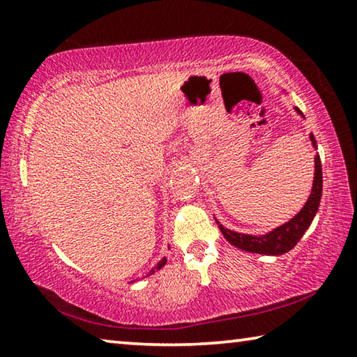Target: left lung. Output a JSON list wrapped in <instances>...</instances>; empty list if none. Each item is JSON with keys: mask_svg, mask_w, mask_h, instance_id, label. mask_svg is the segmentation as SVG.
<instances>
[{"mask_svg": "<svg viewBox=\"0 0 357 357\" xmlns=\"http://www.w3.org/2000/svg\"><path fill=\"white\" fill-rule=\"evenodd\" d=\"M299 113H302L299 108H296ZM310 140L313 146H317V140L313 134H310ZM323 193V172H321V160L319 155H315V179H313L312 193L307 200L305 206L302 208L298 214H296L291 220L283 223L282 227L273 229V231L264 234V236H249V234H241L231 229L223 228L219 225L220 231L229 244H233L238 249H243L245 252L261 253V255H282L291 250L293 247L299 243L302 234L305 229L310 227V223L315 217L319 200H321ZM219 223V222H217Z\"/></svg>", "mask_w": 357, "mask_h": 357, "instance_id": "left-lung-1", "label": "left lung"}]
</instances>
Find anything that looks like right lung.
Returning <instances> with one entry per match:
<instances>
[{
    "mask_svg": "<svg viewBox=\"0 0 357 357\" xmlns=\"http://www.w3.org/2000/svg\"><path fill=\"white\" fill-rule=\"evenodd\" d=\"M165 263H167V259L164 258V259H162V261H160L159 264H157V266H155V268H153V269H151V274H153V273H155V271H159V269L162 268V266H165Z\"/></svg>",
    "mask_w": 357,
    "mask_h": 357,
    "instance_id": "right-lung-1",
    "label": "right lung"
}]
</instances>
